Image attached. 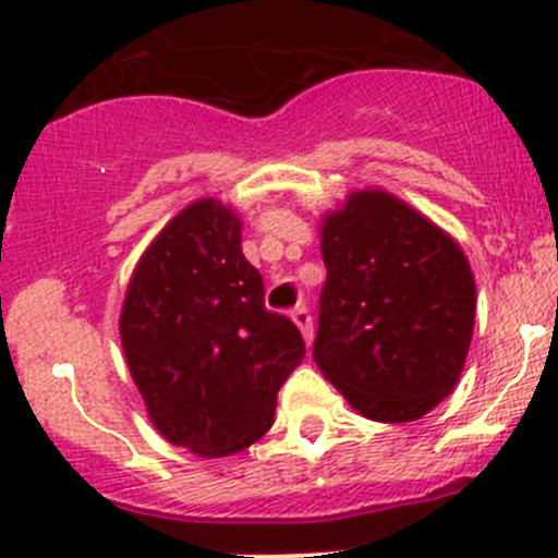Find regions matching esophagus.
I'll return each mask as SVG.
<instances>
[{
	"instance_id": "obj_1",
	"label": "esophagus",
	"mask_w": 558,
	"mask_h": 558,
	"mask_svg": "<svg viewBox=\"0 0 558 558\" xmlns=\"http://www.w3.org/2000/svg\"><path fill=\"white\" fill-rule=\"evenodd\" d=\"M291 318H294V324L300 326V331L305 335V340L311 342L313 340V315L307 311L305 305H296L294 311H291Z\"/></svg>"
}]
</instances>
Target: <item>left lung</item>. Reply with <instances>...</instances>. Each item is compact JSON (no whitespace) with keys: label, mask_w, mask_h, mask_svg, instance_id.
Segmentation results:
<instances>
[{"label":"left lung","mask_w":558,"mask_h":558,"mask_svg":"<svg viewBox=\"0 0 558 558\" xmlns=\"http://www.w3.org/2000/svg\"><path fill=\"white\" fill-rule=\"evenodd\" d=\"M320 253V373L367 418L426 415L459 380L475 326L461 247L386 191H362L326 218Z\"/></svg>","instance_id":"left-lung-1"}]
</instances>
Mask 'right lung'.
<instances>
[{"mask_svg": "<svg viewBox=\"0 0 558 558\" xmlns=\"http://www.w3.org/2000/svg\"><path fill=\"white\" fill-rule=\"evenodd\" d=\"M129 373L172 446L238 453L272 426L280 386L305 359L291 318L264 307L240 218L199 199L140 258L121 313Z\"/></svg>", "mask_w": 558, "mask_h": 558, "instance_id": "obj_1", "label": "right lung"}]
</instances>
